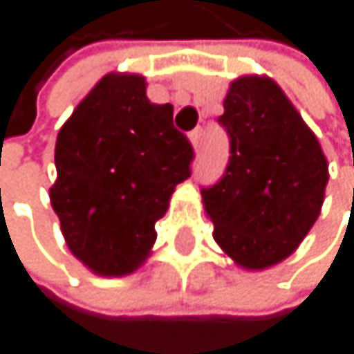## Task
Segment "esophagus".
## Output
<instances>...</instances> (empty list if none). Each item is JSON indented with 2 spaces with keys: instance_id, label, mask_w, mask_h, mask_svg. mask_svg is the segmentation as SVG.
I'll return each mask as SVG.
<instances>
[{
  "instance_id": "34e87169",
  "label": "esophagus",
  "mask_w": 354,
  "mask_h": 354,
  "mask_svg": "<svg viewBox=\"0 0 354 354\" xmlns=\"http://www.w3.org/2000/svg\"><path fill=\"white\" fill-rule=\"evenodd\" d=\"M201 136H203V131H201V127H197L195 131H191V136H189V140H191V144H193V148H199V144H201Z\"/></svg>"
}]
</instances>
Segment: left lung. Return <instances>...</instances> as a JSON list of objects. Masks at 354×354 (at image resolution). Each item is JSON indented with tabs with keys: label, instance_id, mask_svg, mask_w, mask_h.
<instances>
[{
	"label": "left lung",
	"instance_id": "left-lung-1",
	"mask_svg": "<svg viewBox=\"0 0 354 354\" xmlns=\"http://www.w3.org/2000/svg\"><path fill=\"white\" fill-rule=\"evenodd\" d=\"M218 125L229 136L223 178L201 189L214 240L240 268L287 259L321 214L329 165L317 136L268 76L231 82Z\"/></svg>",
	"mask_w": 354,
	"mask_h": 354
}]
</instances>
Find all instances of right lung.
Returning a JSON list of instances; mask_svg holds the SVG:
<instances>
[{
  "label": "right lung",
  "mask_w": 354,
  "mask_h": 354,
  "mask_svg": "<svg viewBox=\"0 0 354 354\" xmlns=\"http://www.w3.org/2000/svg\"><path fill=\"white\" fill-rule=\"evenodd\" d=\"M191 161L193 146L174 127V108L151 104L144 76H104L55 146L50 203L72 254L100 276L138 270Z\"/></svg>",
  "instance_id": "add662e5"
}]
</instances>
